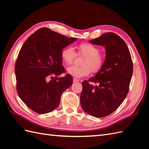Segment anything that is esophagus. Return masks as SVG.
<instances>
[{"instance_id":"34e87169","label":"esophagus","mask_w":149,"mask_h":149,"mask_svg":"<svg viewBox=\"0 0 149 149\" xmlns=\"http://www.w3.org/2000/svg\"><path fill=\"white\" fill-rule=\"evenodd\" d=\"M78 81H79V79H76V78H74V79H73V82H78Z\"/></svg>"}]
</instances>
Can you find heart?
Masks as SVG:
<instances>
[{"label":"heart","instance_id":"b5f03b06","mask_svg":"<svg viewBox=\"0 0 149 149\" xmlns=\"http://www.w3.org/2000/svg\"><path fill=\"white\" fill-rule=\"evenodd\" d=\"M77 54L84 56L81 64L82 66H72L67 69L68 74L73 77L81 78L92 73H98L102 68L105 62V56L100 53L98 47L88 42L81 43L77 46ZM77 56L74 48L67 46L63 48L61 52V57L67 65L73 63Z\"/></svg>","mask_w":149,"mask_h":149}]
</instances>
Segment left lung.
I'll use <instances>...</instances> for the list:
<instances>
[{"label":"left lung","mask_w":149,"mask_h":149,"mask_svg":"<svg viewBox=\"0 0 149 149\" xmlns=\"http://www.w3.org/2000/svg\"><path fill=\"white\" fill-rule=\"evenodd\" d=\"M89 42L105 46L106 58L97 74L82 82L81 105L89 115L103 117L115 111L126 97L133 74V61L126 44L116 33H105Z\"/></svg>","instance_id":"1"}]
</instances>
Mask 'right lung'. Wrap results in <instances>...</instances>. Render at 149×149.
Here are the masks:
<instances>
[{
	"label": "right lung",
	"mask_w": 149,
	"mask_h": 149,
	"mask_svg": "<svg viewBox=\"0 0 149 149\" xmlns=\"http://www.w3.org/2000/svg\"><path fill=\"white\" fill-rule=\"evenodd\" d=\"M77 40L44 27L26 40L16 59L15 70L16 90L29 108L39 114L56 109L61 95L70 87L73 78L65 73L61 52Z\"/></svg>",
	"instance_id": "right-lung-1"
}]
</instances>
